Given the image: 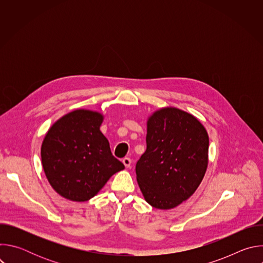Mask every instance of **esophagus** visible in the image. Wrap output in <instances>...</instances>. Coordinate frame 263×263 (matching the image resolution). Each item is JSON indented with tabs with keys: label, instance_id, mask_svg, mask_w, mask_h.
<instances>
[{
	"label": "esophagus",
	"instance_id": "obj_1",
	"mask_svg": "<svg viewBox=\"0 0 263 263\" xmlns=\"http://www.w3.org/2000/svg\"><path fill=\"white\" fill-rule=\"evenodd\" d=\"M131 159L130 158H124L123 159V163H124V165L127 167V168H129L130 166H131Z\"/></svg>",
	"mask_w": 263,
	"mask_h": 263
}]
</instances>
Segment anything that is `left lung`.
<instances>
[{
  "label": "left lung",
  "mask_w": 263,
  "mask_h": 263,
  "mask_svg": "<svg viewBox=\"0 0 263 263\" xmlns=\"http://www.w3.org/2000/svg\"><path fill=\"white\" fill-rule=\"evenodd\" d=\"M145 140L135 168L139 189L151 206L175 208L194 195L204 178L208 133L191 114L166 107L148 118Z\"/></svg>",
  "instance_id": "left-lung-1"
}]
</instances>
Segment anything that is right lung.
Wrapping results in <instances>:
<instances>
[{
    "instance_id": "1",
    "label": "right lung",
    "mask_w": 263,
    "mask_h": 263,
    "mask_svg": "<svg viewBox=\"0 0 263 263\" xmlns=\"http://www.w3.org/2000/svg\"><path fill=\"white\" fill-rule=\"evenodd\" d=\"M103 120L100 112L73 110L54 123L44 138L41 154L46 177L67 200L88 201L125 168L100 130Z\"/></svg>"
}]
</instances>
